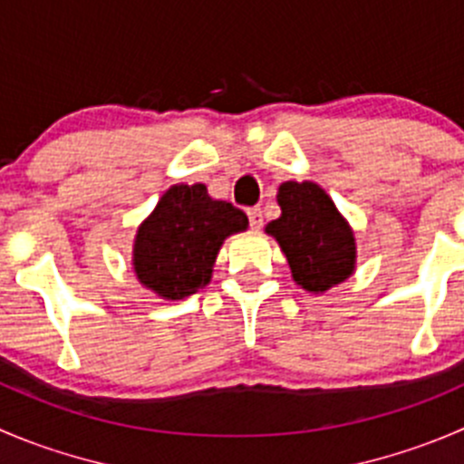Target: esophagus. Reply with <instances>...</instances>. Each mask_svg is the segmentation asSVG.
I'll return each instance as SVG.
<instances>
[{"instance_id": "1", "label": "esophagus", "mask_w": 464, "mask_h": 464, "mask_svg": "<svg viewBox=\"0 0 464 464\" xmlns=\"http://www.w3.org/2000/svg\"><path fill=\"white\" fill-rule=\"evenodd\" d=\"M246 215H249L251 228H260V227H263V210H260L258 206H256V208L246 210Z\"/></svg>"}]
</instances>
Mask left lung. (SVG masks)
Masks as SVG:
<instances>
[{
	"label": "left lung",
	"mask_w": 464,
	"mask_h": 464,
	"mask_svg": "<svg viewBox=\"0 0 464 464\" xmlns=\"http://www.w3.org/2000/svg\"><path fill=\"white\" fill-rule=\"evenodd\" d=\"M281 218L265 231L276 237L304 290L326 292L356 269V237L331 197L313 181H285L278 188Z\"/></svg>",
	"instance_id": "8db88e82"
}]
</instances>
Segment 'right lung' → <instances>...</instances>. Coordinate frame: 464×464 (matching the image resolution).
<instances>
[{
	"label": "right lung",
	"mask_w": 464,
	"mask_h": 464,
	"mask_svg": "<svg viewBox=\"0 0 464 464\" xmlns=\"http://www.w3.org/2000/svg\"><path fill=\"white\" fill-rule=\"evenodd\" d=\"M246 227V215L228 201L210 199L204 183L172 186L138 227V281L163 299H186L208 285L224 240Z\"/></svg>",
	"instance_id": "1"
}]
</instances>
